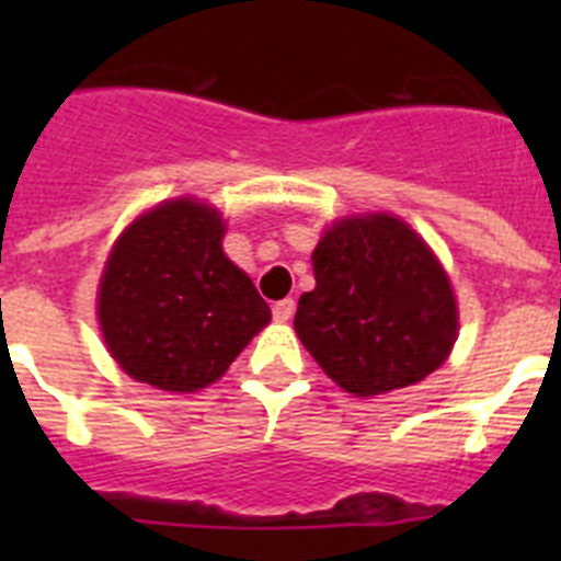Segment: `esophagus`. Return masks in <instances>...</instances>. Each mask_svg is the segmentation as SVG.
I'll return each instance as SVG.
<instances>
[{
	"label": "esophagus",
	"instance_id": "1",
	"mask_svg": "<svg viewBox=\"0 0 561 561\" xmlns=\"http://www.w3.org/2000/svg\"><path fill=\"white\" fill-rule=\"evenodd\" d=\"M291 314H295V300H291V297H286V300H277V304L272 306V317H275L277 323H289Z\"/></svg>",
	"mask_w": 561,
	"mask_h": 561
}]
</instances>
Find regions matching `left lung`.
<instances>
[{"label": "left lung", "instance_id": "1", "mask_svg": "<svg viewBox=\"0 0 561 561\" xmlns=\"http://www.w3.org/2000/svg\"><path fill=\"white\" fill-rule=\"evenodd\" d=\"M317 286L295 331L317 365L354 396L408 388L447 362L458 304L424 238L388 213L348 216L311 252Z\"/></svg>", "mask_w": 561, "mask_h": 561}]
</instances>
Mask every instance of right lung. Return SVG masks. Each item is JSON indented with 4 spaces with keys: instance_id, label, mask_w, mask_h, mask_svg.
<instances>
[{
    "instance_id": "right-lung-1",
    "label": "right lung",
    "mask_w": 561,
    "mask_h": 561,
    "mask_svg": "<svg viewBox=\"0 0 561 561\" xmlns=\"http://www.w3.org/2000/svg\"><path fill=\"white\" fill-rule=\"evenodd\" d=\"M221 238V213L196 199L162 202L117 238L98 320L108 354L131 379L173 393L207 388L272 320Z\"/></svg>"
}]
</instances>
